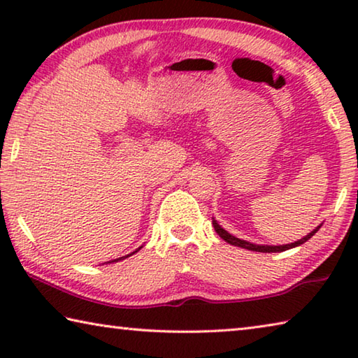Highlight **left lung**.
<instances>
[{
	"label": "left lung",
	"mask_w": 358,
	"mask_h": 358,
	"mask_svg": "<svg viewBox=\"0 0 358 358\" xmlns=\"http://www.w3.org/2000/svg\"><path fill=\"white\" fill-rule=\"evenodd\" d=\"M213 227H215V230H216V234L220 235V237H221L224 241H227V243L234 245V246H238V248H245V250H248V251H256V252H282V251H286V250H290V248L300 246V245L305 243V241L310 240V238L313 237V235L316 234L317 230L320 229V226H317L316 229L313 230L311 234H308L306 237L300 238L299 241H295V243L280 245V246H268V245H254V243H250V241H246V240H240V238H237V237H234V235H230V234L227 232V230H224L215 220H213Z\"/></svg>",
	"instance_id": "left-lung-1"
}]
</instances>
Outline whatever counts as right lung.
<instances>
[{
	"instance_id": "right-lung-1",
	"label": "right lung",
	"mask_w": 358,
	"mask_h": 358,
	"mask_svg": "<svg viewBox=\"0 0 358 358\" xmlns=\"http://www.w3.org/2000/svg\"><path fill=\"white\" fill-rule=\"evenodd\" d=\"M142 248V246H141ZM141 248H138V250H141ZM138 250H136L134 252H137ZM134 252H131V254H128V256H124V257H120V259H117V260H121V259H126V257H129V256H132V254H134ZM117 260H112V262H117Z\"/></svg>"
}]
</instances>
